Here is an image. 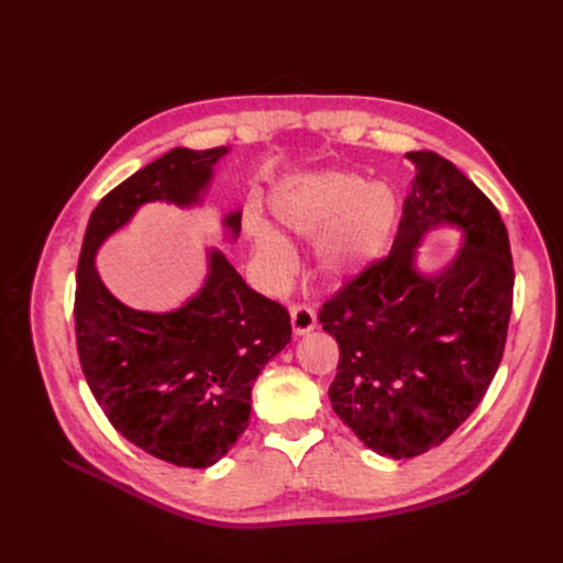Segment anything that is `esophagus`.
<instances>
[{"label":"esophagus","instance_id":"1","mask_svg":"<svg viewBox=\"0 0 563 563\" xmlns=\"http://www.w3.org/2000/svg\"><path fill=\"white\" fill-rule=\"evenodd\" d=\"M291 327L296 335L310 333L317 327V312L310 305H294L291 308Z\"/></svg>","mask_w":563,"mask_h":563}]
</instances>
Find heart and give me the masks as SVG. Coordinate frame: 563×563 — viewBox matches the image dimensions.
Masks as SVG:
<instances>
[{"mask_svg": "<svg viewBox=\"0 0 563 563\" xmlns=\"http://www.w3.org/2000/svg\"><path fill=\"white\" fill-rule=\"evenodd\" d=\"M282 223L319 240L317 265L329 282H345L378 263L397 230V197L387 185H368L356 174H312L286 180L272 197ZM255 251L277 269H288L294 249L286 236L265 223L251 220Z\"/></svg>", "mask_w": 563, "mask_h": 563, "instance_id": "1", "label": "heart"}]
</instances>
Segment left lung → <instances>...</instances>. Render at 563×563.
I'll use <instances>...</instances> for the list:
<instances>
[{
  "instance_id": "obj_1",
  "label": "left lung",
  "mask_w": 563,
  "mask_h": 563,
  "mask_svg": "<svg viewBox=\"0 0 563 563\" xmlns=\"http://www.w3.org/2000/svg\"><path fill=\"white\" fill-rule=\"evenodd\" d=\"M416 180L389 255L321 305L338 340L329 387L333 411L368 449L416 457L463 424L500 366L515 265L505 223L490 199L437 152H408ZM453 224L466 244L439 276L415 269L430 229Z\"/></svg>"
}]
</instances>
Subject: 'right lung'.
Instances as JSON below:
<instances>
[{
    "label": "right lung",
    "mask_w": 563,
    "mask_h": 563,
    "mask_svg": "<svg viewBox=\"0 0 563 563\" xmlns=\"http://www.w3.org/2000/svg\"><path fill=\"white\" fill-rule=\"evenodd\" d=\"M228 147H174L93 209L77 265V352L98 406L131 444L178 467H211L249 428L251 387L291 340V317L209 253L201 291L174 312H141L100 282L93 258L147 201L190 207ZM236 236L242 211L225 216Z\"/></svg>",
    "instance_id": "1"
}]
</instances>
